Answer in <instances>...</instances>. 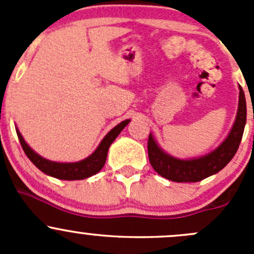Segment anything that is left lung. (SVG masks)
Returning <instances> with one entry per match:
<instances>
[{
  "label": "left lung",
  "instance_id": "8db88e82",
  "mask_svg": "<svg viewBox=\"0 0 254 254\" xmlns=\"http://www.w3.org/2000/svg\"><path fill=\"white\" fill-rule=\"evenodd\" d=\"M246 118H247V107H246L245 92L240 86L238 109L234 127L226 139L221 142V145H219V147L201 157L181 160L166 153L150 134L147 141V152L151 166L163 178L179 183L199 182L215 175L221 171L237 152L245 130Z\"/></svg>",
  "mask_w": 254,
  "mask_h": 254
}]
</instances>
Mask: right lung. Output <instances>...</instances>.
Here are the masks:
<instances>
[{"instance_id": "obj_1", "label": "right lung", "mask_w": 254, "mask_h": 254, "mask_svg": "<svg viewBox=\"0 0 254 254\" xmlns=\"http://www.w3.org/2000/svg\"><path fill=\"white\" fill-rule=\"evenodd\" d=\"M129 122L130 120L127 119L124 120V122L120 123V124H118L117 127H113L111 131L104 136V139L102 140L101 143L98 145V147L96 148V151H94L91 156H88V157L84 158V160L78 161V162L72 163L54 162V161H49L47 158L42 157V156L38 155L37 152H34V151L29 147V145L24 141L19 130L16 129V131L20 145H22L23 147V151L25 152L27 157L29 158V160L37 166V168H39L43 173L58 179L78 181V179H86L88 178V177L96 175V173H98L99 171L103 168L107 160V155H108L109 146H111L112 142L117 139V136L122 132V130L129 124Z\"/></svg>"}]
</instances>
